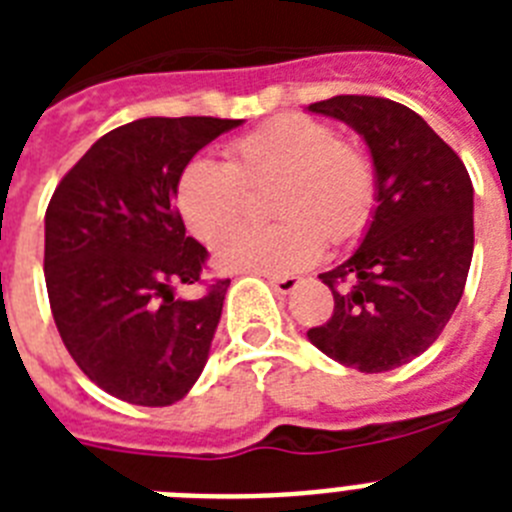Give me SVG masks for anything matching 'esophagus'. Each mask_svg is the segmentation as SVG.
I'll use <instances>...</instances> for the list:
<instances>
[{
	"label": "esophagus",
	"instance_id": "obj_1",
	"mask_svg": "<svg viewBox=\"0 0 512 512\" xmlns=\"http://www.w3.org/2000/svg\"><path fill=\"white\" fill-rule=\"evenodd\" d=\"M269 284L274 287L277 295H292L297 287H300V279L297 277H269Z\"/></svg>",
	"mask_w": 512,
	"mask_h": 512
}]
</instances>
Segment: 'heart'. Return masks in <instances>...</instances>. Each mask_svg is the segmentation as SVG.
I'll return each instance as SVG.
<instances>
[{
    "mask_svg": "<svg viewBox=\"0 0 512 512\" xmlns=\"http://www.w3.org/2000/svg\"><path fill=\"white\" fill-rule=\"evenodd\" d=\"M278 182L271 229L228 231L215 243L225 271L284 277L318 261L325 238L346 243L361 233L377 202V174L361 148L338 140L318 117L287 112L228 146V164L194 158L176 182V207L200 241H215L240 216L245 187Z\"/></svg>",
    "mask_w": 512,
    "mask_h": 512,
    "instance_id": "heart-1",
    "label": "heart"
}]
</instances>
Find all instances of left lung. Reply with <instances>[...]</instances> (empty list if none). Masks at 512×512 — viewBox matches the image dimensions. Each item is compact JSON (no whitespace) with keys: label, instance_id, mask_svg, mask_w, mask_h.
<instances>
[{"label":"left lung","instance_id":"obj_1","mask_svg":"<svg viewBox=\"0 0 512 512\" xmlns=\"http://www.w3.org/2000/svg\"><path fill=\"white\" fill-rule=\"evenodd\" d=\"M364 138L377 174V207L364 241L320 274L333 292L312 346L343 366L379 374L431 346L454 315L474 251V189L454 148L392 99L341 94L307 107Z\"/></svg>","mask_w":512,"mask_h":512}]
</instances>
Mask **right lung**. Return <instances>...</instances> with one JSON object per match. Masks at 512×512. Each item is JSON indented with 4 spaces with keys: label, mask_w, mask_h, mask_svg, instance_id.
Instances as JSON below:
<instances>
[{
    "label": "right lung",
    "mask_w": 512,
    "mask_h": 512,
    "mask_svg": "<svg viewBox=\"0 0 512 512\" xmlns=\"http://www.w3.org/2000/svg\"><path fill=\"white\" fill-rule=\"evenodd\" d=\"M243 120L143 117L110 130L63 176L45 210V287L71 359L133 405L182 400L210 356L230 279L200 300L207 248L174 205L184 166Z\"/></svg>",
    "instance_id": "right-lung-1"
}]
</instances>
